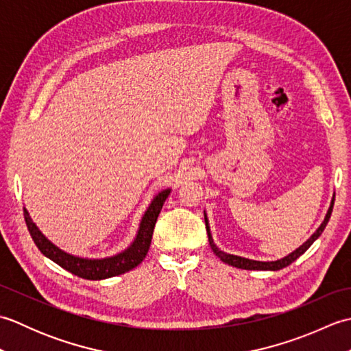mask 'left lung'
I'll use <instances>...</instances> for the list:
<instances>
[{
  "label": "left lung",
  "instance_id": "1",
  "mask_svg": "<svg viewBox=\"0 0 351 351\" xmlns=\"http://www.w3.org/2000/svg\"><path fill=\"white\" fill-rule=\"evenodd\" d=\"M333 204H335V195L332 197V204L329 206V211H327L326 217L323 220L322 225H319V228L315 230L314 234L311 235V238L308 241H304L299 249H295L293 253H289L288 256L282 258V259H278V261H267V263H263V261H253V259H247V258H243V256H237V255H230V253H226L220 250L217 245L214 244V240L211 237V230H210V223H208V219H206V214H205V225H206V232H208V241H210V245L213 252L215 253V256H219L223 263L225 264H229L232 267H237V268H243V270H271V271H276V270H280V268H285L288 267L289 264H293L294 261L302 256L304 252H306L312 243H314L317 238L323 234V230L327 225V221H329L330 215H332V210H333Z\"/></svg>",
  "mask_w": 351,
  "mask_h": 351
}]
</instances>
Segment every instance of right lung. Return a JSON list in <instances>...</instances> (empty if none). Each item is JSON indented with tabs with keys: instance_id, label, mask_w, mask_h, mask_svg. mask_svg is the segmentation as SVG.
I'll use <instances>...</instances> for the list:
<instances>
[{
	"instance_id": "right-lung-1",
	"label": "right lung",
	"mask_w": 351,
	"mask_h": 351,
	"mask_svg": "<svg viewBox=\"0 0 351 351\" xmlns=\"http://www.w3.org/2000/svg\"><path fill=\"white\" fill-rule=\"evenodd\" d=\"M169 195H170V189L160 191L158 195L152 199L151 205L147 206L145 215L141 217L137 237L134 238V241L131 243L128 249L117 253L114 256L102 258V259H87V258L73 256L71 253H66L64 250L58 249L56 244H52L48 238L45 237L39 229H37V226L33 223L25 208H24V217H25L27 228L29 230V235H32L33 241L36 243V245L39 247V250L45 256L49 258L51 261H54L56 264L64 268V270L78 276V278L88 279V280H101V279L113 278V276H119L130 271L132 268H136L141 261L146 258L149 245H151L156 219H158L161 208L164 202H166Z\"/></svg>"
}]
</instances>
